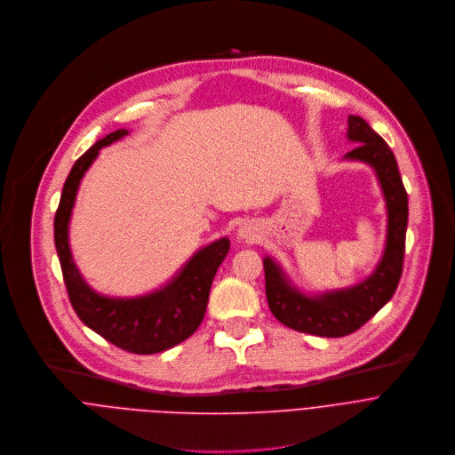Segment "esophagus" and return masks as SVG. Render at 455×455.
I'll use <instances>...</instances> for the list:
<instances>
[{
  "instance_id": "34e87169",
  "label": "esophagus",
  "mask_w": 455,
  "mask_h": 455,
  "mask_svg": "<svg viewBox=\"0 0 455 455\" xmlns=\"http://www.w3.org/2000/svg\"><path fill=\"white\" fill-rule=\"evenodd\" d=\"M238 236H240L242 240H254V238H256V233H254V229H252L249 224H245V226H242V228L238 229Z\"/></svg>"
}]
</instances>
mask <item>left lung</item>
<instances>
[{"label":"left lung","mask_w":455,"mask_h":455,"mask_svg":"<svg viewBox=\"0 0 455 455\" xmlns=\"http://www.w3.org/2000/svg\"><path fill=\"white\" fill-rule=\"evenodd\" d=\"M347 138L358 145L346 157L375 168L387 203V242L377 270L351 289L308 298L291 287L278 263L270 258L263 259L270 312L282 324L319 337H344L366 324L393 298L403 270L409 206L396 157L360 116H347Z\"/></svg>","instance_id":"left-lung-1"}]
</instances>
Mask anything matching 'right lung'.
<instances>
[{
  "label": "right lung",
  "mask_w": 455,
  "mask_h": 455,
  "mask_svg": "<svg viewBox=\"0 0 455 455\" xmlns=\"http://www.w3.org/2000/svg\"><path fill=\"white\" fill-rule=\"evenodd\" d=\"M125 134H129L125 129L108 134L75 161L55 213L53 236L68 298L80 321L125 351L152 355L183 342L199 328L217 268L229 251V240L220 238L203 247L166 287L141 298L113 299L87 287L71 258L68 224L85 170L102 147L118 141Z\"/></svg>",
  "instance_id": "right-lung-1"
}]
</instances>
